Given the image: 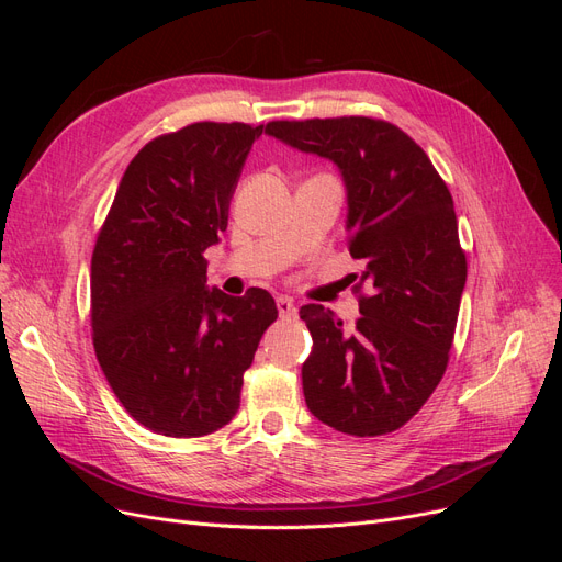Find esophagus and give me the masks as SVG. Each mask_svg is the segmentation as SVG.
<instances>
[{"mask_svg": "<svg viewBox=\"0 0 562 562\" xmlns=\"http://www.w3.org/2000/svg\"><path fill=\"white\" fill-rule=\"evenodd\" d=\"M277 310H279V316L283 321H295L297 318V307H295V302L291 297H277Z\"/></svg>", "mask_w": 562, "mask_h": 562, "instance_id": "obj_1", "label": "esophagus"}]
</instances>
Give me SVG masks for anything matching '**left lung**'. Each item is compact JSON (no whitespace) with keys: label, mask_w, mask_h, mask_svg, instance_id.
Here are the masks:
<instances>
[{"label":"left lung","mask_w":562,"mask_h":562,"mask_svg":"<svg viewBox=\"0 0 562 562\" xmlns=\"http://www.w3.org/2000/svg\"><path fill=\"white\" fill-rule=\"evenodd\" d=\"M265 133L339 168L349 252L366 267L356 288H370L351 330L321 304L300 310L314 339L304 401L342 434L396 431L443 378L467 283L448 184L427 151L382 119L269 122Z\"/></svg>","instance_id":"8db88e82"}]
</instances>
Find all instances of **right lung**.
<instances>
[{
    "label": "right lung",
    "instance_id": "obj_1",
    "mask_svg": "<svg viewBox=\"0 0 562 562\" xmlns=\"http://www.w3.org/2000/svg\"><path fill=\"white\" fill-rule=\"evenodd\" d=\"M265 126L196 122L149 140L128 164L91 258L98 363L149 431L209 436L239 411L244 372L277 302L206 285L203 250L227 229L229 201Z\"/></svg>",
    "mask_w": 562,
    "mask_h": 562
}]
</instances>
